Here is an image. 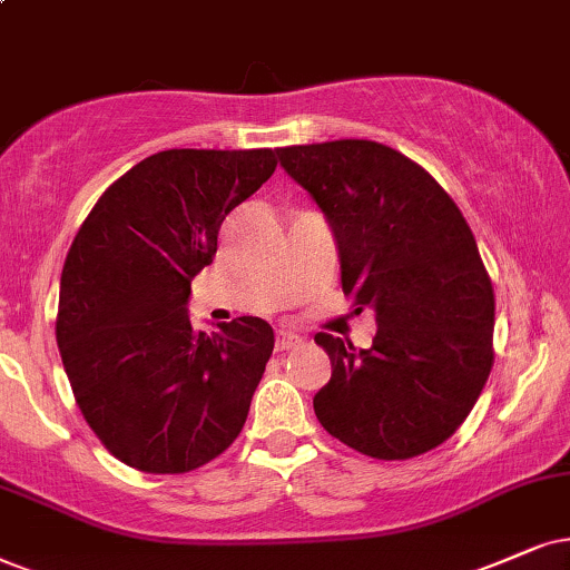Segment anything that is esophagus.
<instances>
[{
	"instance_id": "obj_1",
	"label": "esophagus",
	"mask_w": 570,
	"mask_h": 570,
	"mask_svg": "<svg viewBox=\"0 0 570 570\" xmlns=\"http://www.w3.org/2000/svg\"><path fill=\"white\" fill-rule=\"evenodd\" d=\"M299 342H302L299 334H294V331H289V328H278V334H276V350L278 352L294 350Z\"/></svg>"
}]
</instances>
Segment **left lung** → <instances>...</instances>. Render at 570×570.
Here are the masks:
<instances>
[{
  "instance_id": "obj_1",
  "label": "left lung",
  "mask_w": 570,
  "mask_h": 570,
  "mask_svg": "<svg viewBox=\"0 0 570 570\" xmlns=\"http://www.w3.org/2000/svg\"><path fill=\"white\" fill-rule=\"evenodd\" d=\"M334 232L342 292L373 309L368 350L315 334L331 381L321 426L352 450L407 460L446 442L494 363V289L463 213L421 165L368 139L276 149Z\"/></svg>"
}]
</instances>
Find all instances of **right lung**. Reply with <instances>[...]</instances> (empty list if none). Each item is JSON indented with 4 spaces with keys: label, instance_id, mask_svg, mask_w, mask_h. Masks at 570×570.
<instances>
[{
    "label": "right lung",
    "instance_id": "1",
    "mask_svg": "<svg viewBox=\"0 0 570 570\" xmlns=\"http://www.w3.org/2000/svg\"><path fill=\"white\" fill-rule=\"evenodd\" d=\"M273 170V149H165L120 176L70 244L57 347L86 423L136 471H194L247 421L271 323L242 315L205 334L186 305L220 223Z\"/></svg>",
    "mask_w": 570,
    "mask_h": 570
}]
</instances>
